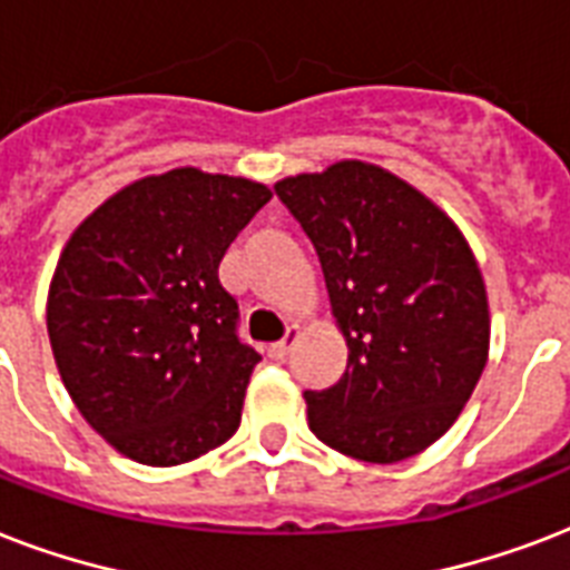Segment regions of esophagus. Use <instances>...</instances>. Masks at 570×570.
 Listing matches in <instances>:
<instances>
[{
  "label": "esophagus",
  "mask_w": 570,
  "mask_h": 570,
  "mask_svg": "<svg viewBox=\"0 0 570 570\" xmlns=\"http://www.w3.org/2000/svg\"><path fill=\"white\" fill-rule=\"evenodd\" d=\"M298 337H302V331L289 328L281 343H272V346H268V357H272V361H286V357H289V352L295 348V343H298Z\"/></svg>",
  "instance_id": "1"
}]
</instances>
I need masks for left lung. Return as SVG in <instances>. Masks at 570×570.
Returning a JSON list of instances; mask_svg holds the SVG:
<instances>
[{"instance_id":"1","label":"left lung","mask_w":570,"mask_h":570,"mask_svg":"<svg viewBox=\"0 0 570 570\" xmlns=\"http://www.w3.org/2000/svg\"><path fill=\"white\" fill-rule=\"evenodd\" d=\"M320 254L348 346L343 379L307 390L311 432L393 464L446 434L488 364L491 313L464 233L396 174L343 159L275 183Z\"/></svg>"}]
</instances>
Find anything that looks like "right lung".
Masks as SVG:
<instances>
[{
  "mask_svg": "<svg viewBox=\"0 0 570 570\" xmlns=\"http://www.w3.org/2000/svg\"><path fill=\"white\" fill-rule=\"evenodd\" d=\"M245 177L174 168L102 200L67 239L47 331L67 393L109 446L174 468L230 441L259 355L218 263L268 204Z\"/></svg>",
  "mask_w": 570,
  "mask_h": 570,
  "instance_id": "right-lung-1",
  "label": "right lung"
}]
</instances>
